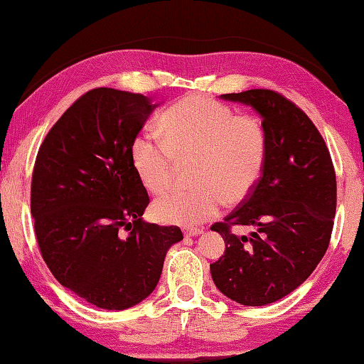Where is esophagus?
<instances>
[{"label":"esophagus","instance_id":"34e87169","mask_svg":"<svg viewBox=\"0 0 364 364\" xmlns=\"http://www.w3.org/2000/svg\"><path fill=\"white\" fill-rule=\"evenodd\" d=\"M201 233H203L201 228H193V227L186 228V230H183V235H186L187 238L188 237H198V235H201Z\"/></svg>","mask_w":364,"mask_h":364}]
</instances>
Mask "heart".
Returning a JSON list of instances; mask_svg holds the SVG:
<instances>
[{
	"instance_id": "1",
	"label": "heart",
	"mask_w": 364,
	"mask_h": 364,
	"mask_svg": "<svg viewBox=\"0 0 364 364\" xmlns=\"http://www.w3.org/2000/svg\"><path fill=\"white\" fill-rule=\"evenodd\" d=\"M158 139L140 134L131 144L134 172L146 192L169 188L176 163L192 161L195 187L174 190L151 206L163 224L200 225L220 213L224 201L238 205L252 193L267 159V132L251 114L203 94H188L158 119Z\"/></svg>"
}]
</instances>
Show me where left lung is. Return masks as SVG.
<instances>
[{"label": "left lung", "instance_id": "1", "mask_svg": "<svg viewBox=\"0 0 364 364\" xmlns=\"http://www.w3.org/2000/svg\"><path fill=\"white\" fill-rule=\"evenodd\" d=\"M262 117L267 159L247 198L211 230L225 252L211 264L218 289L247 307L277 302L307 279L326 252L334 227L337 186L326 142L294 102L272 89L224 94ZM247 225L251 235H235Z\"/></svg>", "mask_w": 364, "mask_h": 364}]
</instances>
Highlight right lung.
Masks as SVG:
<instances>
[{"label": "right lung", "instance_id": "1", "mask_svg": "<svg viewBox=\"0 0 364 364\" xmlns=\"http://www.w3.org/2000/svg\"><path fill=\"white\" fill-rule=\"evenodd\" d=\"M156 104L95 87L57 119L38 150L30 208L40 252L62 286L89 304L124 310L156 288L166 252L183 235L142 220L150 198L131 144Z\"/></svg>", "mask_w": 364, "mask_h": 364}]
</instances>
